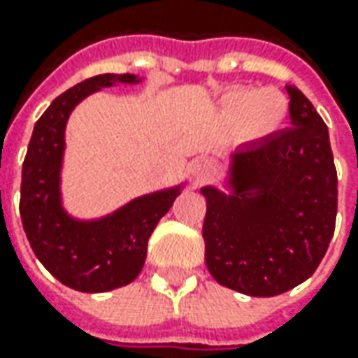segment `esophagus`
Masks as SVG:
<instances>
[{
  "instance_id": "esophagus-1",
  "label": "esophagus",
  "mask_w": 358,
  "mask_h": 358,
  "mask_svg": "<svg viewBox=\"0 0 358 358\" xmlns=\"http://www.w3.org/2000/svg\"><path fill=\"white\" fill-rule=\"evenodd\" d=\"M191 177L199 183V181H207V179H211L217 171V163H215L213 159L209 157H199L195 159L193 163H191Z\"/></svg>"
}]
</instances>
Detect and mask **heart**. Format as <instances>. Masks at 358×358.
Instances as JSON below:
<instances>
[{"instance_id": "heart-1", "label": "heart", "mask_w": 358, "mask_h": 358, "mask_svg": "<svg viewBox=\"0 0 358 358\" xmlns=\"http://www.w3.org/2000/svg\"><path fill=\"white\" fill-rule=\"evenodd\" d=\"M221 111L227 123L241 127L251 139H261L279 129L289 113V101L277 90L235 87L225 93Z\"/></svg>"}]
</instances>
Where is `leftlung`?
<instances>
[{"mask_svg": "<svg viewBox=\"0 0 358 358\" xmlns=\"http://www.w3.org/2000/svg\"><path fill=\"white\" fill-rule=\"evenodd\" d=\"M291 129L233 155V195L203 187L205 263L223 287L275 296L307 281L337 221V169L329 129L301 91L287 85Z\"/></svg>", "mask_w": 358, "mask_h": 358, "instance_id": "1", "label": "left lung"}]
</instances>
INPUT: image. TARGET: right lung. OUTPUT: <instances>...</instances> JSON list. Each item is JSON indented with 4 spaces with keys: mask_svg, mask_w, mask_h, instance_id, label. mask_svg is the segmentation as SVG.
Segmentation results:
<instances>
[{
    "mask_svg": "<svg viewBox=\"0 0 358 358\" xmlns=\"http://www.w3.org/2000/svg\"><path fill=\"white\" fill-rule=\"evenodd\" d=\"M135 76L103 73L77 83L53 99L37 119L21 169V223L35 257L63 285L81 293H103L129 285L143 268L147 241L171 209L179 187L131 201L99 221H76L63 211L59 171L65 123L83 97Z\"/></svg>",
    "mask_w": 358,
    "mask_h": 358,
    "instance_id": "obj_1",
    "label": "right lung"
}]
</instances>
